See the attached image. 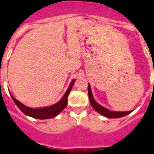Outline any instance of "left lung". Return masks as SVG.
Wrapping results in <instances>:
<instances>
[{
    "label": "left lung",
    "instance_id": "8db88e82",
    "mask_svg": "<svg viewBox=\"0 0 154 154\" xmlns=\"http://www.w3.org/2000/svg\"><path fill=\"white\" fill-rule=\"evenodd\" d=\"M88 96H89V100H90L91 105L92 106V108L95 109V110L99 112L101 115L104 116L108 118H120L123 117L126 115H128L129 113H131L132 111H129V112H112V111H109L108 109L105 108L103 106L100 105L98 103H96L95 100L93 98V96H92V93H91V90L90 84H88Z\"/></svg>",
    "mask_w": 154,
    "mask_h": 154
}]
</instances>
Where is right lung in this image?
I'll list each match as a JSON object with an SVG mask.
<instances>
[{
    "label": "right lung",
    "instance_id": "add662e5",
    "mask_svg": "<svg viewBox=\"0 0 154 154\" xmlns=\"http://www.w3.org/2000/svg\"><path fill=\"white\" fill-rule=\"evenodd\" d=\"M74 83H75V80L71 81V83H70V86H69L68 89L66 91V93L64 94L63 98L61 99L58 103L54 104V105L49 106V107H45V108H29L27 106L22 104L21 102H19L13 96H11V97L13 99V100L14 101V103H16V105L18 107L19 109L24 114H26L29 116H31V117L36 118V119H41V120L50 119V118H53L57 115H58L63 110L64 108H66V105H67V97H68V95L70 93V91H71V88L73 87Z\"/></svg>",
    "mask_w": 154,
    "mask_h": 154
}]
</instances>
